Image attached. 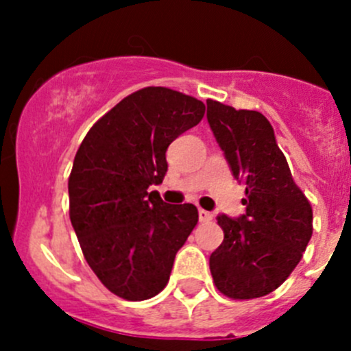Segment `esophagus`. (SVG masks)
<instances>
[{
    "label": "esophagus",
    "mask_w": 351,
    "mask_h": 351,
    "mask_svg": "<svg viewBox=\"0 0 351 351\" xmlns=\"http://www.w3.org/2000/svg\"><path fill=\"white\" fill-rule=\"evenodd\" d=\"M198 219H200V222H208L212 221V214L210 212L204 210V208H200V210H198Z\"/></svg>",
    "instance_id": "34e87169"
}]
</instances>
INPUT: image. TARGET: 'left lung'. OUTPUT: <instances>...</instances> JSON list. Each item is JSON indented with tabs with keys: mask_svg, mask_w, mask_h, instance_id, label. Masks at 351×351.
<instances>
[{
	"mask_svg": "<svg viewBox=\"0 0 351 351\" xmlns=\"http://www.w3.org/2000/svg\"><path fill=\"white\" fill-rule=\"evenodd\" d=\"M207 120L232 176L246 186V212L217 215L224 241L210 254V274L224 295L256 299L284 284L300 261L313 208L263 113L207 100Z\"/></svg>",
	"mask_w": 351,
	"mask_h": 351,
	"instance_id": "1",
	"label": "left lung"
}]
</instances>
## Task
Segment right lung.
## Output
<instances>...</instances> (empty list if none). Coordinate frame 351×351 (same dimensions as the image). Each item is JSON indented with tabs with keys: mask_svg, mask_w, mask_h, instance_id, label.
<instances>
[{
	"mask_svg": "<svg viewBox=\"0 0 351 351\" xmlns=\"http://www.w3.org/2000/svg\"><path fill=\"white\" fill-rule=\"evenodd\" d=\"M205 113L197 98L149 86L123 98L90 129L69 183V217L91 270L127 300L158 295L197 226L193 204H165L166 149Z\"/></svg>",
	"mask_w": 351,
	"mask_h": 351,
	"instance_id": "1",
	"label": "right lung"
}]
</instances>
